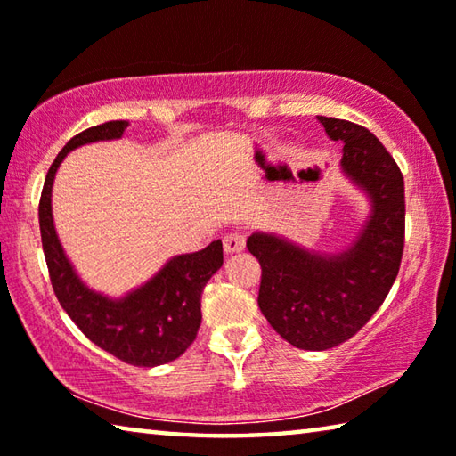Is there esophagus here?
<instances>
[{"label": "esophagus", "instance_id": "esophagus-1", "mask_svg": "<svg viewBox=\"0 0 456 456\" xmlns=\"http://www.w3.org/2000/svg\"><path fill=\"white\" fill-rule=\"evenodd\" d=\"M223 249H225L227 256H233L245 249V237L241 233H229L223 239Z\"/></svg>", "mask_w": 456, "mask_h": 456}]
</instances>
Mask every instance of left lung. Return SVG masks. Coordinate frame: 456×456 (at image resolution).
<instances>
[{"label": "left lung", "mask_w": 456, "mask_h": 456, "mask_svg": "<svg viewBox=\"0 0 456 456\" xmlns=\"http://www.w3.org/2000/svg\"><path fill=\"white\" fill-rule=\"evenodd\" d=\"M342 141L339 168L364 192L368 217L342 251H314L288 237L256 231L247 249L259 259V310L299 350H328L350 339L382 305L404 249V181L395 159L368 128L318 117Z\"/></svg>", "instance_id": "left-lung-1"}]
</instances>
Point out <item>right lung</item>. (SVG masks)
Wrapping results in <instances>:
<instances>
[{
	"label": "right lung",
	"mask_w": 456,
	"mask_h": 456,
	"mask_svg": "<svg viewBox=\"0 0 456 456\" xmlns=\"http://www.w3.org/2000/svg\"><path fill=\"white\" fill-rule=\"evenodd\" d=\"M126 120H112L76 134L58 152L45 175L40 199V231L50 281L60 305L90 342L133 366H160L189 348L200 326V293L223 265L221 239L195 253L167 261L149 281L120 297L82 281L60 243L52 215V187L61 160L84 144L118 141Z\"/></svg>",
	"instance_id": "right-lung-1"
}]
</instances>
